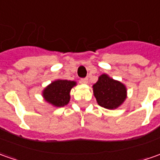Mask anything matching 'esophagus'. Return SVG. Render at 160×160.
<instances>
[{"mask_svg":"<svg viewBox=\"0 0 160 160\" xmlns=\"http://www.w3.org/2000/svg\"><path fill=\"white\" fill-rule=\"evenodd\" d=\"M81 83H83V84H88V78H85V79H81Z\"/></svg>","mask_w":160,"mask_h":160,"instance_id":"1","label":"esophagus"}]
</instances>
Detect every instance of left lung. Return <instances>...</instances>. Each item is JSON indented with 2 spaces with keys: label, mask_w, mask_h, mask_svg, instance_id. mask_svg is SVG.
Returning a JSON list of instances; mask_svg holds the SVG:
<instances>
[{
  "label": "left lung",
  "mask_w": 160,
  "mask_h": 160,
  "mask_svg": "<svg viewBox=\"0 0 160 160\" xmlns=\"http://www.w3.org/2000/svg\"><path fill=\"white\" fill-rule=\"evenodd\" d=\"M93 93L99 105L107 109L119 108L127 98L125 85L106 73L99 76L97 82L93 86Z\"/></svg>",
  "instance_id": "1"
}]
</instances>
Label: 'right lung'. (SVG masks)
I'll list each match as a JSON object with an SVG mask.
<instances>
[{
    "mask_svg": "<svg viewBox=\"0 0 160 160\" xmlns=\"http://www.w3.org/2000/svg\"><path fill=\"white\" fill-rule=\"evenodd\" d=\"M76 85L77 82L73 80L58 79L44 88L42 95L44 101L53 107H64L70 102L71 89Z\"/></svg>",
    "mask_w": 160,
    "mask_h": 160,
    "instance_id": "obj_1",
    "label": "right lung"
}]
</instances>
